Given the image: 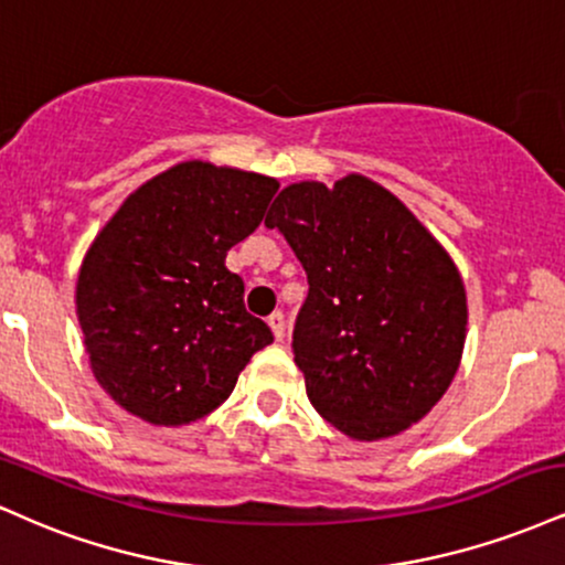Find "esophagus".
I'll list each match as a JSON object with an SVG mask.
<instances>
[{
	"label": "esophagus",
	"instance_id": "esophagus-1",
	"mask_svg": "<svg viewBox=\"0 0 565 565\" xmlns=\"http://www.w3.org/2000/svg\"><path fill=\"white\" fill-rule=\"evenodd\" d=\"M268 326H270V331H274L276 342H281L284 334H287V321H284V312H278V310L270 312Z\"/></svg>",
	"mask_w": 565,
	"mask_h": 565
}]
</instances>
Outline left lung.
I'll return each mask as SVG.
<instances>
[{"label": "left lung", "instance_id": "8db88e82", "mask_svg": "<svg viewBox=\"0 0 565 565\" xmlns=\"http://www.w3.org/2000/svg\"><path fill=\"white\" fill-rule=\"evenodd\" d=\"M278 228L308 274L291 337L308 399L358 441L411 429L452 384L466 344L463 278L382 183L348 173L281 189Z\"/></svg>", "mask_w": 565, "mask_h": 565}]
</instances>
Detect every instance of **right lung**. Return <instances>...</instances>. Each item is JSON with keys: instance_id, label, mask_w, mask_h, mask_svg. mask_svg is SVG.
<instances>
[{"instance_id": "add662e5", "label": "right lung", "mask_w": 565, "mask_h": 565, "mask_svg": "<svg viewBox=\"0 0 565 565\" xmlns=\"http://www.w3.org/2000/svg\"><path fill=\"white\" fill-rule=\"evenodd\" d=\"M276 189L270 175L179 162L128 194L88 244L76 281L88 365L131 416H207L274 342L244 308L226 253L260 226Z\"/></svg>"}]
</instances>
